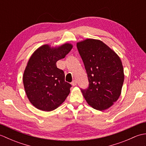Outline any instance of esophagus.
Returning a JSON list of instances; mask_svg holds the SVG:
<instances>
[{
  "label": "esophagus",
  "mask_w": 146,
  "mask_h": 146,
  "mask_svg": "<svg viewBox=\"0 0 146 146\" xmlns=\"http://www.w3.org/2000/svg\"><path fill=\"white\" fill-rule=\"evenodd\" d=\"M71 85L73 86H76V81H75V80H74V81H73L72 82H71Z\"/></svg>",
  "instance_id": "34e87169"
}]
</instances>
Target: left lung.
<instances>
[{
    "instance_id": "8db88e82",
    "label": "left lung",
    "mask_w": 146,
    "mask_h": 146,
    "mask_svg": "<svg viewBox=\"0 0 146 146\" xmlns=\"http://www.w3.org/2000/svg\"><path fill=\"white\" fill-rule=\"evenodd\" d=\"M88 75L87 89L81 90L89 105L102 111L119 99L124 80L122 61L100 40L86 39L76 44Z\"/></svg>"
}]
</instances>
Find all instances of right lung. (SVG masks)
<instances>
[{
    "instance_id": "obj_1",
    "label": "right lung",
    "mask_w": 146,
    "mask_h": 146,
    "mask_svg": "<svg viewBox=\"0 0 146 146\" xmlns=\"http://www.w3.org/2000/svg\"><path fill=\"white\" fill-rule=\"evenodd\" d=\"M73 45L66 42L52 47L40 46L33 52L24 71L23 83L27 98L33 106L42 111L55 110L63 103L71 85L64 81V73L56 66Z\"/></svg>"
}]
</instances>
